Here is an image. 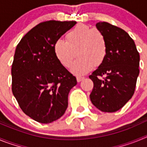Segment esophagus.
<instances>
[{
	"mask_svg": "<svg viewBox=\"0 0 147 147\" xmlns=\"http://www.w3.org/2000/svg\"><path fill=\"white\" fill-rule=\"evenodd\" d=\"M83 80H84V77H82V76H76V80H77L78 82H80Z\"/></svg>",
	"mask_w": 147,
	"mask_h": 147,
	"instance_id": "1",
	"label": "esophagus"
}]
</instances>
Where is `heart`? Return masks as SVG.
Returning <instances> with one entry per match:
<instances>
[{
    "instance_id": "heart-1",
    "label": "heart",
    "mask_w": 147,
    "mask_h": 147,
    "mask_svg": "<svg viewBox=\"0 0 147 147\" xmlns=\"http://www.w3.org/2000/svg\"><path fill=\"white\" fill-rule=\"evenodd\" d=\"M66 41L57 40L54 53L61 64L69 67L77 54L79 59L73 64L71 72L83 75L94 66L102 65L107 58L108 46L105 35L96 28L79 24L66 34Z\"/></svg>"
}]
</instances>
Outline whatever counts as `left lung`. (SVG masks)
Returning <instances> with one entry per match:
<instances>
[{"label": "left lung", "mask_w": 147, "mask_h": 147, "mask_svg": "<svg viewBox=\"0 0 147 147\" xmlns=\"http://www.w3.org/2000/svg\"><path fill=\"white\" fill-rule=\"evenodd\" d=\"M96 26L105 35L108 51L105 62L89 76L93 82L90 98L101 111L113 113L124 107L134 94L140 55L124 30L107 22L97 23ZM103 76V79L100 78Z\"/></svg>", "instance_id": "1"}]
</instances>
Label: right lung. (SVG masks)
Segmentation results:
<instances>
[{"label": "right lung", "mask_w": 147, "mask_h": 147, "mask_svg": "<svg viewBox=\"0 0 147 147\" xmlns=\"http://www.w3.org/2000/svg\"><path fill=\"white\" fill-rule=\"evenodd\" d=\"M76 21L49 20L34 27L17 45L11 65V90L23 113L49 124L67 107L76 79L58 60L54 45Z\"/></svg>", "instance_id": "right-lung-1"}]
</instances>
